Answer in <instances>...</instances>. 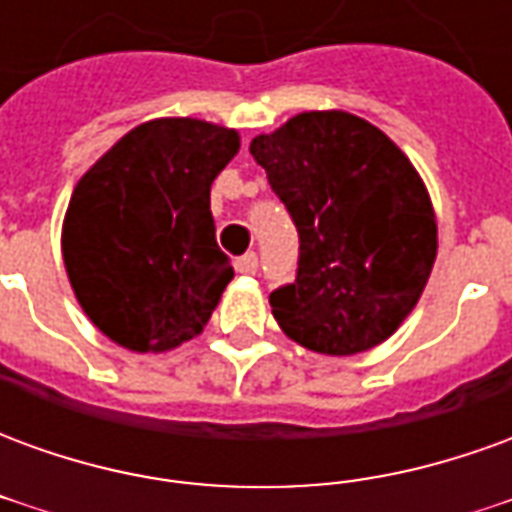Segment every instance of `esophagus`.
<instances>
[{
  "mask_svg": "<svg viewBox=\"0 0 512 512\" xmlns=\"http://www.w3.org/2000/svg\"><path fill=\"white\" fill-rule=\"evenodd\" d=\"M235 271H238V274H246V277L257 274V255H255V252H249V255L238 257V260H235Z\"/></svg>",
  "mask_w": 512,
  "mask_h": 512,
  "instance_id": "1",
  "label": "esophagus"
}]
</instances>
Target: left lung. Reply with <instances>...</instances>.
Wrapping results in <instances>:
<instances>
[{
  "label": "left lung",
  "instance_id": "8db88e82",
  "mask_svg": "<svg viewBox=\"0 0 512 512\" xmlns=\"http://www.w3.org/2000/svg\"><path fill=\"white\" fill-rule=\"evenodd\" d=\"M249 153L299 230L296 282L268 299L279 329L326 356L389 340L417 307L439 249L417 167L343 109L290 117L255 136Z\"/></svg>",
  "mask_w": 512,
  "mask_h": 512
}]
</instances>
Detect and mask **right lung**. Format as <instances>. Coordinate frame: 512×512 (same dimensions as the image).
<instances>
[{"instance_id":"obj_1","label":"right lung","mask_w":512,"mask_h":512,"mask_svg":"<svg viewBox=\"0 0 512 512\" xmlns=\"http://www.w3.org/2000/svg\"><path fill=\"white\" fill-rule=\"evenodd\" d=\"M235 128L156 117L84 172L62 222V260L84 315L134 354L205 329L233 266L216 244L211 183L238 153Z\"/></svg>"}]
</instances>
